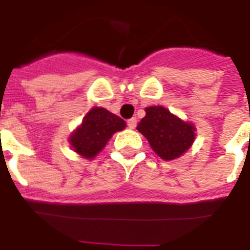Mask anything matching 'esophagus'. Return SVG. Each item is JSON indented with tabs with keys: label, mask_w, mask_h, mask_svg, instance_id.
Instances as JSON below:
<instances>
[{
	"label": "esophagus",
	"mask_w": 250,
	"mask_h": 250,
	"mask_svg": "<svg viewBox=\"0 0 250 250\" xmlns=\"http://www.w3.org/2000/svg\"><path fill=\"white\" fill-rule=\"evenodd\" d=\"M137 118L135 117H132L130 118V120H128L127 121V125H128V128H129V129H134L135 127H137Z\"/></svg>",
	"instance_id": "1"
}]
</instances>
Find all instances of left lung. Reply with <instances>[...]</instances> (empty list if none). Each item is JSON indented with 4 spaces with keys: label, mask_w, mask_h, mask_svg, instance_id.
<instances>
[{
    "label": "left lung",
    "mask_w": 250,
    "mask_h": 250,
    "mask_svg": "<svg viewBox=\"0 0 250 250\" xmlns=\"http://www.w3.org/2000/svg\"><path fill=\"white\" fill-rule=\"evenodd\" d=\"M145 112L137 129L162 160H175L191 147L196 137L192 123L184 122L163 106H148Z\"/></svg>",
    "instance_id": "left-lung-1"
}]
</instances>
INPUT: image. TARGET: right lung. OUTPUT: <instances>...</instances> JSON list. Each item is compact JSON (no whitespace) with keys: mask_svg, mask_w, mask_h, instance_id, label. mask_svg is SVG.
<instances>
[{"mask_svg":"<svg viewBox=\"0 0 250 250\" xmlns=\"http://www.w3.org/2000/svg\"><path fill=\"white\" fill-rule=\"evenodd\" d=\"M125 122L104 107H93L83 118L80 127L70 135L69 143L75 152L84 158H94L113 133L125 129Z\"/></svg>","mask_w":250,"mask_h":250,"instance_id":"obj_1","label":"right lung"}]
</instances>
